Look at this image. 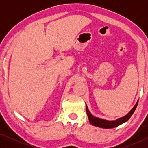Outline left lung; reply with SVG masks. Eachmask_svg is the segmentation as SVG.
I'll return each instance as SVG.
<instances>
[{
  "instance_id": "1",
  "label": "left lung",
  "mask_w": 148,
  "mask_h": 148,
  "mask_svg": "<svg viewBox=\"0 0 148 148\" xmlns=\"http://www.w3.org/2000/svg\"><path fill=\"white\" fill-rule=\"evenodd\" d=\"M137 104H138V102H137V104L135 105V106L133 107L132 110L129 112V114H127L126 116H123L122 118L117 119L116 121H106V120H104V119H101L99 118H96V117H94L90 112L87 105H86V112L89 118V121H90V123L92 125L100 127V128L112 129V128H114V127H118L120 125L123 124V123H124L126 122V121H128L129 119H130V117L132 116L133 112H135V109H136L137 106Z\"/></svg>"
}]
</instances>
